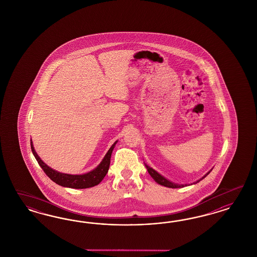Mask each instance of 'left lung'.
<instances>
[{
    "mask_svg": "<svg viewBox=\"0 0 257 257\" xmlns=\"http://www.w3.org/2000/svg\"><path fill=\"white\" fill-rule=\"evenodd\" d=\"M145 166H146V168H147V170H148V172L150 173V175L154 178V180L156 181L157 184H159V185H161V186H164V187H171V188H178V187H185V186H187V185H185V186H184V185H176V184H173V183L170 182L169 180L164 178L162 175H160L158 172H156L155 170H153L152 168H150V167L147 166L146 164H145ZM210 171H209L206 175H208V174L210 173ZM206 175H205V176H203L202 179H203L204 177H206ZM201 180H199V181H201ZM199 181H198V182H199ZM198 182H196V183H198Z\"/></svg>",
    "mask_w": 257,
    "mask_h": 257,
    "instance_id": "1",
    "label": "left lung"
}]
</instances>
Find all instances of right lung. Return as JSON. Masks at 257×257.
Listing matches in <instances>:
<instances>
[{
  "label": "right lung",
  "mask_w": 257,
  "mask_h": 257,
  "mask_svg": "<svg viewBox=\"0 0 257 257\" xmlns=\"http://www.w3.org/2000/svg\"><path fill=\"white\" fill-rule=\"evenodd\" d=\"M116 143L117 142H115L111 146V148L109 149L107 154L102 159L101 164L95 170L89 171L86 174H82V175H71V174L57 172L55 170L51 169L50 167H48L46 164L39 158L38 154L34 150L32 142L31 149L33 155L36 157L41 169L46 173L47 176L52 181L56 183L57 185L65 187H70V188H88V187H92L99 185L101 183V180L103 179L104 176L106 175V173L108 171L109 166H110V158L112 155V151H113Z\"/></svg>",
  "instance_id": "1"
}]
</instances>
